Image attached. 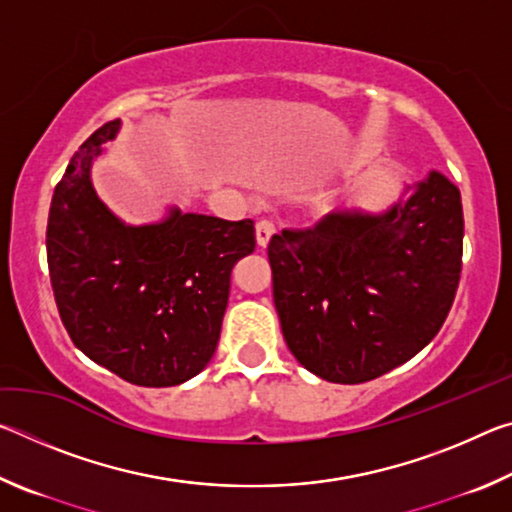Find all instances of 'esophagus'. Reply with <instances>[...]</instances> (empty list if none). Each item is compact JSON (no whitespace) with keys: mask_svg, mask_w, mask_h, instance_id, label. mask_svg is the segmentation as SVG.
Masks as SVG:
<instances>
[{"mask_svg":"<svg viewBox=\"0 0 512 512\" xmlns=\"http://www.w3.org/2000/svg\"><path fill=\"white\" fill-rule=\"evenodd\" d=\"M275 235V225L271 221H259L255 225V237H257V244L266 248L268 241H271V237Z\"/></svg>","mask_w":512,"mask_h":512,"instance_id":"obj_1","label":"esophagus"}]
</instances>
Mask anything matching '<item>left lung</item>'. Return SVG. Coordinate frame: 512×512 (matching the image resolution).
<instances>
[{
    "label": "left lung",
    "mask_w": 512,
    "mask_h": 512,
    "mask_svg": "<svg viewBox=\"0 0 512 512\" xmlns=\"http://www.w3.org/2000/svg\"><path fill=\"white\" fill-rule=\"evenodd\" d=\"M461 192L440 171L379 212L343 207L268 244L273 300L293 357L316 377L361 384L415 357L461 280Z\"/></svg>",
    "instance_id": "1"
}]
</instances>
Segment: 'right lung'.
<instances>
[{"label": "right lung", "instance_id": "add662e5", "mask_svg": "<svg viewBox=\"0 0 512 512\" xmlns=\"http://www.w3.org/2000/svg\"><path fill=\"white\" fill-rule=\"evenodd\" d=\"M121 131L97 128L56 185L47 264L76 348L135 386H178L214 357L230 273L255 250L253 221L171 205L155 223L121 221L92 185V164Z\"/></svg>", "mask_w": 512, "mask_h": 512}]
</instances>
